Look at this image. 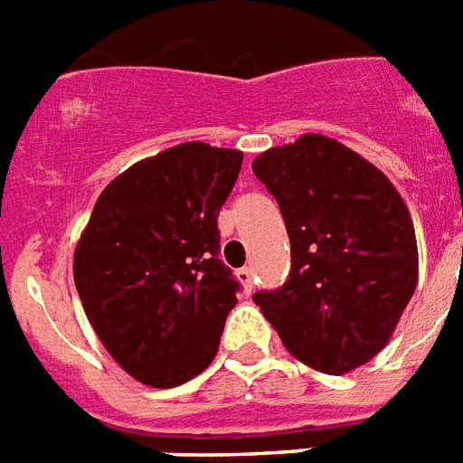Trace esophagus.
I'll return each instance as SVG.
<instances>
[{
	"instance_id": "34e87169",
	"label": "esophagus",
	"mask_w": 463,
	"mask_h": 463,
	"mask_svg": "<svg viewBox=\"0 0 463 463\" xmlns=\"http://www.w3.org/2000/svg\"><path fill=\"white\" fill-rule=\"evenodd\" d=\"M235 278L240 280V285H242L244 292H251V288H254V269H251V266H244V269H240L238 273H235Z\"/></svg>"
}]
</instances>
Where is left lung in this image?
Instances as JSON below:
<instances>
[{
	"label": "left lung",
	"mask_w": 463,
	"mask_h": 463,
	"mask_svg": "<svg viewBox=\"0 0 463 463\" xmlns=\"http://www.w3.org/2000/svg\"><path fill=\"white\" fill-rule=\"evenodd\" d=\"M283 212L292 270L254 302L295 359L328 375L371 362L419 283L414 221L381 168L307 133L251 161Z\"/></svg>",
	"instance_id": "obj_1"
}]
</instances>
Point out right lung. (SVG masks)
Here are the masks:
<instances>
[{
    "instance_id": "right-lung-1",
    "label": "right lung",
    "mask_w": 463,
    "mask_h": 463,
    "mask_svg": "<svg viewBox=\"0 0 463 463\" xmlns=\"http://www.w3.org/2000/svg\"><path fill=\"white\" fill-rule=\"evenodd\" d=\"M240 166V149L206 142L146 156L104 187L75 244L88 321L142 385H183L219 352L240 285L216 259V219Z\"/></svg>"
}]
</instances>
